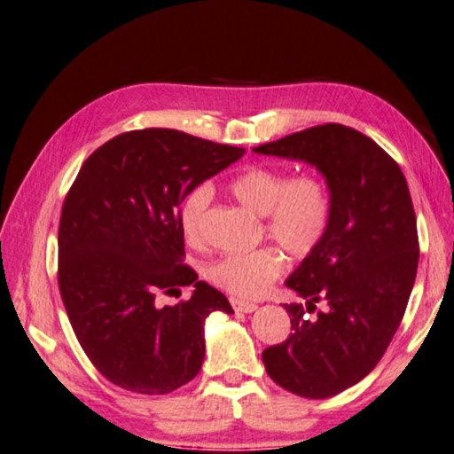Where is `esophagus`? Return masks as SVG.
Returning a JSON list of instances; mask_svg holds the SVG:
<instances>
[{"instance_id": "1", "label": "esophagus", "mask_w": 454, "mask_h": 454, "mask_svg": "<svg viewBox=\"0 0 454 454\" xmlns=\"http://www.w3.org/2000/svg\"><path fill=\"white\" fill-rule=\"evenodd\" d=\"M231 307L235 309V312H254L258 309L256 303H250V301L243 299H231Z\"/></svg>"}]
</instances>
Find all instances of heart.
Masks as SVG:
<instances>
[{
	"mask_svg": "<svg viewBox=\"0 0 454 454\" xmlns=\"http://www.w3.org/2000/svg\"><path fill=\"white\" fill-rule=\"evenodd\" d=\"M231 194L253 214L264 217L268 239L294 260H305L325 240L332 219V196L326 180L315 173L287 176L286 170L248 167L231 180ZM211 188L190 190L178 207V227L190 247L201 243V217ZM286 258L274 247L253 253L219 256L204 268V276L235 297H258L284 274Z\"/></svg>",
	"mask_w": 454,
	"mask_h": 454,
	"instance_id": "obj_1",
	"label": "heart"
}]
</instances>
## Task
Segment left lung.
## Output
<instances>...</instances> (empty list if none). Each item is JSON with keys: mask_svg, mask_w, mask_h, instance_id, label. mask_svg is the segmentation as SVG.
Masks as SVG:
<instances>
[{"mask_svg": "<svg viewBox=\"0 0 454 454\" xmlns=\"http://www.w3.org/2000/svg\"><path fill=\"white\" fill-rule=\"evenodd\" d=\"M253 151L305 160L330 188L328 233L286 279L307 310L286 305L294 332L262 351V361L270 379L297 396H336L375 369L404 317L419 260L408 183L385 149L341 124ZM317 302L327 310L312 316Z\"/></svg>", "mask_w": 454, "mask_h": 454, "instance_id": "obj_1", "label": "left lung"}]
</instances>
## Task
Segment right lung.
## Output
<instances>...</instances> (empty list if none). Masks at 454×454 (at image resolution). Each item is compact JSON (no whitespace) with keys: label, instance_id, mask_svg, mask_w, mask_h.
Returning <instances> with one entry per match:
<instances>
[{"label":"right lung","instance_id":"right-lung-1","mask_svg":"<svg viewBox=\"0 0 454 454\" xmlns=\"http://www.w3.org/2000/svg\"><path fill=\"white\" fill-rule=\"evenodd\" d=\"M178 129L120 134L83 163L64 200L58 284L67 318L90 364L113 385L168 395L204 364L206 318L233 315L227 297L184 262L178 207L190 190L243 157ZM194 285L159 309L157 293Z\"/></svg>","mask_w":454,"mask_h":454}]
</instances>
